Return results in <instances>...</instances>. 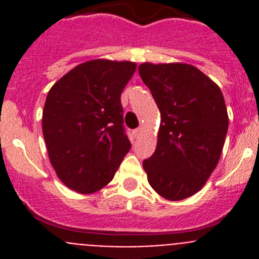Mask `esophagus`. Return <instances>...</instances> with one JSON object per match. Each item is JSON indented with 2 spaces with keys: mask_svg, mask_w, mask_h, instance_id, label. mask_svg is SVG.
Listing matches in <instances>:
<instances>
[{
  "mask_svg": "<svg viewBox=\"0 0 259 259\" xmlns=\"http://www.w3.org/2000/svg\"><path fill=\"white\" fill-rule=\"evenodd\" d=\"M141 134V128H136V130H135L134 131V136L136 137V136H139V135Z\"/></svg>",
  "mask_w": 259,
  "mask_h": 259,
  "instance_id": "obj_1",
  "label": "esophagus"
}]
</instances>
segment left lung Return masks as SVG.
Segmentation results:
<instances>
[{"label":"left lung","mask_w":259,"mask_h":259,"mask_svg":"<svg viewBox=\"0 0 259 259\" xmlns=\"http://www.w3.org/2000/svg\"><path fill=\"white\" fill-rule=\"evenodd\" d=\"M139 74L161 113L157 148L143 162L150 187L166 200L197 193L218 164L228 130L222 91L188 63L149 62Z\"/></svg>","instance_id":"1"}]
</instances>
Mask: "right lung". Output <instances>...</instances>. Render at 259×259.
I'll use <instances>...</instances> for the list:
<instances>
[{
    "label": "right lung",
    "instance_id": "right-lung-1",
    "mask_svg": "<svg viewBox=\"0 0 259 259\" xmlns=\"http://www.w3.org/2000/svg\"><path fill=\"white\" fill-rule=\"evenodd\" d=\"M135 71V62L93 59L68 71L48 93L42 134L50 163L77 193L109 184L131 149L120 95Z\"/></svg>",
    "mask_w": 259,
    "mask_h": 259
}]
</instances>
